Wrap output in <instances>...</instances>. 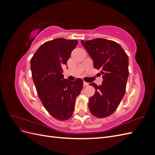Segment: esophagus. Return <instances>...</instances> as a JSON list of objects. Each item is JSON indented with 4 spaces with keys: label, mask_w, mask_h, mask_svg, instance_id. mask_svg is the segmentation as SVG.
<instances>
[{
    "label": "esophagus",
    "mask_w": 155,
    "mask_h": 155,
    "mask_svg": "<svg viewBox=\"0 0 155 155\" xmlns=\"http://www.w3.org/2000/svg\"><path fill=\"white\" fill-rule=\"evenodd\" d=\"M83 85L84 86H87V85H88V83L85 82V81H83Z\"/></svg>",
    "instance_id": "esophagus-1"
}]
</instances>
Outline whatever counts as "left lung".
<instances>
[{"label":"left lung","instance_id":"1","mask_svg":"<svg viewBox=\"0 0 155 155\" xmlns=\"http://www.w3.org/2000/svg\"><path fill=\"white\" fill-rule=\"evenodd\" d=\"M94 61V68L100 70L103 82L97 86L94 95L89 98L88 109L99 118L111 115L116 110L125 94L129 76V58L116 42L102 38L81 40Z\"/></svg>","mask_w":155,"mask_h":155}]
</instances>
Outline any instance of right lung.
Here are the masks:
<instances>
[{"label": "right lung", "instance_id": "add662e5", "mask_svg": "<svg viewBox=\"0 0 155 155\" xmlns=\"http://www.w3.org/2000/svg\"><path fill=\"white\" fill-rule=\"evenodd\" d=\"M77 40L58 38L45 42L31 59L33 81L43 106L54 118L67 120L72 116L75 101L83 82L64 79L63 67L67 65Z\"/></svg>", "mask_w": 155, "mask_h": 155}]
</instances>
